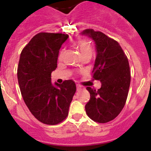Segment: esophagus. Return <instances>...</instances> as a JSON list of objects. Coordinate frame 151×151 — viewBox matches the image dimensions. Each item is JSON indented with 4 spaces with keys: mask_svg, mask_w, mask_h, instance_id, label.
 I'll return each mask as SVG.
<instances>
[{
    "mask_svg": "<svg viewBox=\"0 0 151 151\" xmlns=\"http://www.w3.org/2000/svg\"><path fill=\"white\" fill-rule=\"evenodd\" d=\"M82 86H81V85H76V88H77V91H78V90H80V89L82 88Z\"/></svg>",
    "mask_w": 151,
    "mask_h": 151,
    "instance_id": "esophagus-1",
    "label": "esophagus"
}]
</instances>
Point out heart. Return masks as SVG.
<instances>
[{"mask_svg":"<svg viewBox=\"0 0 151 151\" xmlns=\"http://www.w3.org/2000/svg\"><path fill=\"white\" fill-rule=\"evenodd\" d=\"M76 46L79 50L80 53L82 56L87 55V54H93V48H92L91 45L86 41L84 40H78L76 42ZM63 54V51L60 52V55Z\"/></svg>","mask_w":151,"mask_h":151,"instance_id":"heart-1","label":"heart"}]
</instances>
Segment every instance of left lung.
Masks as SVG:
<instances>
[{
  "label": "left lung",
  "mask_w": 151,
  "mask_h": 151,
  "mask_svg": "<svg viewBox=\"0 0 151 151\" xmlns=\"http://www.w3.org/2000/svg\"><path fill=\"white\" fill-rule=\"evenodd\" d=\"M81 35L94 41L97 55L92 73L93 78L101 82L97 91L87 87L90 100L85 111L94 122L106 123L115 119L125 106L131 82L129 61L119 44L103 32L85 29Z\"/></svg>",
  "instance_id": "left-lung-1"
}]
</instances>
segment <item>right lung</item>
I'll use <instances>...</instances> for the list:
<instances>
[{"instance_id":"right-lung-1","label":"right lung","mask_w":151,"mask_h":151,"mask_svg":"<svg viewBox=\"0 0 151 151\" xmlns=\"http://www.w3.org/2000/svg\"><path fill=\"white\" fill-rule=\"evenodd\" d=\"M69 38L60 33L41 32L22 50L17 78L24 102L38 121L56 125L68 116L76 87L73 80L51 83L61 46Z\"/></svg>"}]
</instances>
